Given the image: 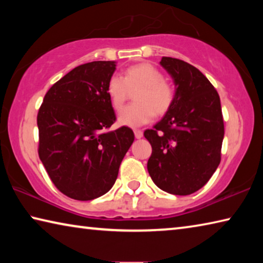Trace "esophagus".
I'll return each instance as SVG.
<instances>
[{
  "instance_id": "1",
  "label": "esophagus",
  "mask_w": 263,
  "mask_h": 263,
  "mask_svg": "<svg viewBox=\"0 0 263 263\" xmlns=\"http://www.w3.org/2000/svg\"><path fill=\"white\" fill-rule=\"evenodd\" d=\"M142 136H144V133H142L141 130H135V137L137 139H140V138H142Z\"/></svg>"
}]
</instances>
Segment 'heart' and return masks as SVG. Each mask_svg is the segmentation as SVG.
<instances>
[{
  "mask_svg": "<svg viewBox=\"0 0 263 263\" xmlns=\"http://www.w3.org/2000/svg\"><path fill=\"white\" fill-rule=\"evenodd\" d=\"M136 103L127 105L118 116V124L138 127L149 123L154 115H163L174 102V89L164 81L163 74L152 64H138L124 72V78L115 74L106 84V94L115 110H121L130 91H135Z\"/></svg>",
  "mask_w": 263,
  "mask_h": 263,
  "instance_id": "b5f03b06",
  "label": "heart"
}]
</instances>
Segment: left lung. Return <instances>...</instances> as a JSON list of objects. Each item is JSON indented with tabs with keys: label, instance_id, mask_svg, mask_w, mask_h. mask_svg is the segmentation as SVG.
Instances as JSON below:
<instances>
[{
	"label": "left lung",
	"instance_id": "obj_1",
	"mask_svg": "<svg viewBox=\"0 0 263 263\" xmlns=\"http://www.w3.org/2000/svg\"><path fill=\"white\" fill-rule=\"evenodd\" d=\"M160 65L173 79L175 95L161 121L144 132L152 146L147 169L160 189L185 196L201 189L219 166L224 139L220 99L188 62L162 57Z\"/></svg>",
	"mask_w": 263,
	"mask_h": 263
}]
</instances>
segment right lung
I'll return each mask as SVG.
<instances>
[{
    "mask_svg": "<svg viewBox=\"0 0 263 263\" xmlns=\"http://www.w3.org/2000/svg\"><path fill=\"white\" fill-rule=\"evenodd\" d=\"M116 61L78 66L53 84L39 109V158L53 183L78 201H91L112 188L135 135L116 121L106 84Z\"/></svg>",
    "mask_w": 263,
    "mask_h": 263,
    "instance_id": "add662e5",
    "label": "right lung"
}]
</instances>
